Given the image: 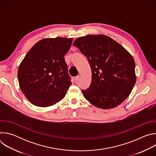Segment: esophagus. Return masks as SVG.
Here are the masks:
<instances>
[{
	"label": "esophagus",
	"mask_w": 156,
	"mask_h": 156,
	"mask_svg": "<svg viewBox=\"0 0 156 156\" xmlns=\"http://www.w3.org/2000/svg\"><path fill=\"white\" fill-rule=\"evenodd\" d=\"M80 75H78V76H75V81L76 82V81H78V80H79V79H80Z\"/></svg>",
	"instance_id": "esophagus-1"
}]
</instances>
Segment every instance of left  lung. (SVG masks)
Here are the masks:
<instances>
[{
	"label": "left lung",
	"mask_w": 156,
	"mask_h": 156,
	"mask_svg": "<svg viewBox=\"0 0 156 156\" xmlns=\"http://www.w3.org/2000/svg\"><path fill=\"white\" fill-rule=\"evenodd\" d=\"M73 45L87 57L91 69V84L81 91L86 99L103 109L120 104L136 83L135 63L131 54L117 42L102 34L78 37Z\"/></svg>",
	"instance_id": "8db88e82"
}]
</instances>
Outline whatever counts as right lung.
I'll use <instances>...</instances> for the list:
<instances>
[{
	"instance_id": "1",
	"label": "right lung",
	"mask_w": 156,
	"mask_h": 156,
	"mask_svg": "<svg viewBox=\"0 0 156 156\" xmlns=\"http://www.w3.org/2000/svg\"><path fill=\"white\" fill-rule=\"evenodd\" d=\"M73 38L57 37L38 41L20 63L18 80L28 100L38 107L61 101L72 84L64 56Z\"/></svg>"
}]
</instances>
